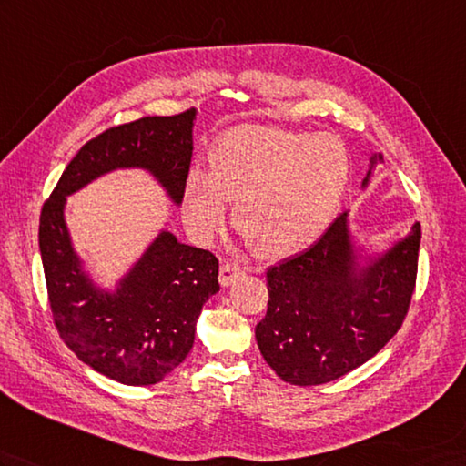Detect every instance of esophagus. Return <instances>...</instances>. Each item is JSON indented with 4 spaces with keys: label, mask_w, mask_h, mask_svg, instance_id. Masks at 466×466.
Returning <instances> with one entry per match:
<instances>
[{
    "label": "esophagus",
    "mask_w": 466,
    "mask_h": 466,
    "mask_svg": "<svg viewBox=\"0 0 466 466\" xmlns=\"http://www.w3.org/2000/svg\"><path fill=\"white\" fill-rule=\"evenodd\" d=\"M242 274H244V268L238 262H222V266H220V284L224 288L230 286Z\"/></svg>",
    "instance_id": "1"
}]
</instances>
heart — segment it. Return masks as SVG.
Here are the masks:
<instances>
[{"mask_svg": "<svg viewBox=\"0 0 466 466\" xmlns=\"http://www.w3.org/2000/svg\"><path fill=\"white\" fill-rule=\"evenodd\" d=\"M348 153L331 135L242 125L226 131L210 153V175L194 170L184 194L187 222L210 242L234 224L262 258L304 252L326 232L348 182Z\"/></svg>", "mask_w": 466, "mask_h": 466, "instance_id": "1", "label": "heart"}]
</instances>
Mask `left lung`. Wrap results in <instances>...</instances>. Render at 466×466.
I'll return each mask as SVG.
<instances>
[{
    "instance_id": "8db88e82",
    "label": "left lung",
    "mask_w": 466,
    "mask_h": 466,
    "mask_svg": "<svg viewBox=\"0 0 466 466\" xmlns=\"http://www.w3.org/2000/svg\"><path fill=\"white\" fill-rule=\"evenodd\" d=\"M361 187L383 155L371 157ZM420 224L361 266L348 212L319 240L266 272L268 311L256 326L266 363L286 383L321 385L381 351L401 328L413 298Z\"/></svg>"
}]
</instances>
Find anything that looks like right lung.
<instances>
[{"label": "right lung", "mask_w": 466, "mask_h": 466, "mask_svg": "<svg viewBox=\"0 0 466 466\" xmlns=\"http://www.w3.org/2000/svg\"><path fill=\"white\" fill-rule=\"evenodd\" d=\"M197 109L143 116L83 145L41 208L39 250L53 321L83 363L125 385H155L192 350L197 319L220 289L218 259L162 230L115 291L95 286L73 250L65 202L116 168H145L182 202Z\"/></svg>", "instance_id": "obj_1"}]
</instances>
